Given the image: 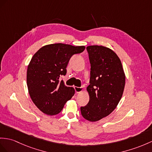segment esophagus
Wrapping results in <instances>:
<instances>
[{
    "mask_svg": "<svg viewBox=\"0 0 152 152\" xmlns=\"http://www.w3.org/2000/svg\"><path fill=\"white\" fill-rule=\"evenodd\" d=\"M74 89H75V92L77 94H79L80 92L82 91L83 90V87H77V86H74Z\"/></svg>",
    "mask_w": 152,
    "mask_h": 152,
    "instance_id": "1",
    "label": "esophagus"
}]
</instances>
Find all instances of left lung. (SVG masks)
<instances>
[{
  "instance_id": "left-lung-1",
  "label": "left lung",
  "mask_w": 152,
  "mask_h": 152,
  "mask_svg": "<svg viewBox=\"0 0 152 152\" xmlns=\"http://www.w3.org/2000/svg\"><path fill=\"white\" fill-rule=\"evenodd\" d=\"M91 64L90 85L86 90L90 101L80 107L81 115L95 122L108 116L115 109L123 96L125 74L117 54L102 46L86 47Z\"/></svg>"
}]
</instances>
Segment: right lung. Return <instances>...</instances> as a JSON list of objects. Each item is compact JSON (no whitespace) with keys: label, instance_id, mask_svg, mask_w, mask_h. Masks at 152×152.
<instances>
[{"label":"right lung","instance_id":"1","mask_svg":"<svg viewBox=\"0 0 152 152\" xmlns=\"http://www.w3.org/2000/svg\"><path fill=\"white\" fill-rule=\"evenodd\" d=\"M84 49V46L51 44L40 48L33 56L27 69L28 92L33 103L44 113H59L75 94L73 87L65 86L59 79L66 75L70 58Z\"/></svg>","mask_w":152,"mask_h":152}]
</instances>
